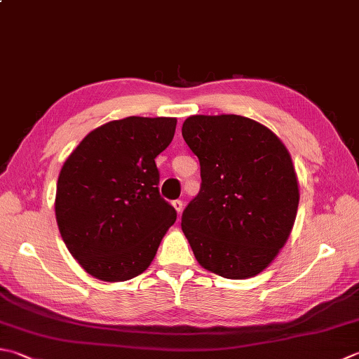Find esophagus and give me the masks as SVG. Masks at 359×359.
<instances>
[{
	"mask_svg": "<svg viewBox=\"0 0 359 359\" xmlns=\"http://www.w3.org/2000/svg\"><path fill=\"white\" fill-rule=\"evenodd\" d=\"M172 207H174L175 212L180 215L182 213V208H184V203H182V201H172Z\"/></svg>",
	"mask_w": 359,
	"mask_h": 359,
	"instance_id": "obj_1",
	"label": "esophagus"
}]
</instances>
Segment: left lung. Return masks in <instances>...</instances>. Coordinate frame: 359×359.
<instances>
[{"instance_id":"left-lung-1","label":"left lung","mask_w":359,"mask_h":359,"mask_svg":"<svg viewBox=\"0 0 359 359\" xmlns=\"http://www.w3.org/2000/svg\"><path fill=\"white\" fill-rule=\"evenodd\" d=\"M182 135L201 163V191L182 215L196 259L226 278L258 276L286 244L297 216L290 151L271 129L240 115H193Z\"/></svg>"}]
</instances>
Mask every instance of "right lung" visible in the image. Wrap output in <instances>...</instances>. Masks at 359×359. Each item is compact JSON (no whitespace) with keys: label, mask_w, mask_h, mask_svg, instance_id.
I'll use <instances>...</instances> for the list:
<instances>
[{"label":"right lung","mask_w":359,"mask_h":359,"mask_svg":"<svg viewBox=\"0 0 359 359\" xmlns=\"http://www.w3.org/2000/svg\"><path fill=\"white\" fill-rule=\"evenodd\" d=\"M175 118L128 116L82 140L55 189L62 240L86 272L126 282L152 263L177 213L158 193L156 157L172 142Z\"/></svg>","instance_id":"1"}]
</instances>
